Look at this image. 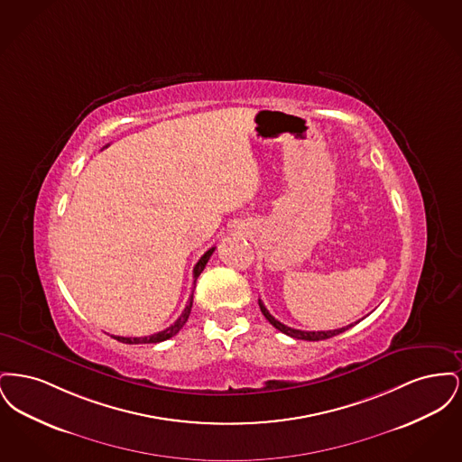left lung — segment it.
<instances>
[{
    "label": "left lung",
    "mask_w": 462,
    "mask_h": 462,
    "mask_svg": "<svg viewBox=\"0 0 462 462\" xmlns=\"http://www.w3.org/2000/svg\"><path fill=\"white\" fill-rule=\"evenodd\" d=\"M258 303H260V308H262V313L264 315V319L275 328V329L281 330V332H284L287 336H291V337H296V339H305V341H322V339H329L332 336H337V334H341V332H345V330L350 329L353 328L355 324H350V326H346V328H341V329H334V330H300V329H292V328H287L284 326L282 322H279L273 315H270V311L264 308L263 303H262V300H258Z\"/></svg>",
    "instance_id": "1"
}]
</instances>
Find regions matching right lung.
Here are the masks:
<instances>
[{
    "mask_svg": "<svg viewBox=\"0 0 462 462\" xmlns=\"http://www.w3.org/2000/svg\"><path fill=\"white\" fill-rule=\"evenodd\" d=\"M213 253H215V247L208 249V251L200 256V260H199L198 264L194 266V279H198L199 275H200V272L204 270V266H206V263L209 262V258H211V254H213ZM194 284H196V281H194ZM192 301H194V292H192V296L189 298V303H187L185 310L181 311V315L176 319L175 324H171L170 328H166L164 330L155 332L152 336H143V337H123V336H112V337H114V339H117V341H121V343H128V345H145V343H161V341H166V339H170V337H173L175 334H178V330L181 329V328L185 326V322H187V319H189V315H190V310H192Z\"/></svg>",
    "mask_w": 462,
    "mask_h": 462,
    "instance_id": "1",
    "label": "right lung"
}]
</instances>
